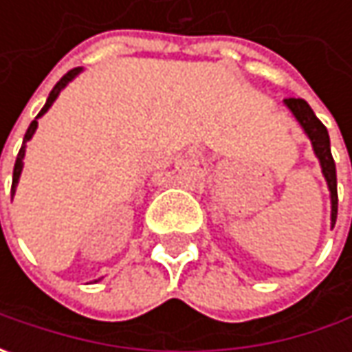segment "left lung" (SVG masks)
Wrapping results in <instances>:
<instances>
[{"label": "left lung", "mask_w": 352, "mask_h": 352, "mask_svg": "<svg viewBox=\"0 0 352 352\" xmlns=\"http://www.w3.org/2000/svg\"><path fill=\"white\" fill-rule=\"evenodd\" d=\"M284 103L290 107L292 113L304 127L309 141L314 144V151L318 155L319 162H321L323 176H325L327 186L331 190V225H335V221H337V172H335V160H333L331 144H329V133H327L325 125L316 117L314 109L307 105L305 100L288 98V100H284Z\"/></svg>", "instance_id": "8db88e82"}]
</instances>
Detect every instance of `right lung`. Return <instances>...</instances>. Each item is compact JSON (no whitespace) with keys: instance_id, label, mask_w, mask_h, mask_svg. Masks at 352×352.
Returning a JSON list of instances; mask_svg holds the SVG:
<instances>
[{"instance_id":"right-lung-1","label":"right lung","mask_w":352,"mask_h":352,"mask_svg":"<svg viewBox=\"0 0 352 352\" xmlns=\"http://www.w3.org/2000/svg\"><path fill=\"white\" fill-rule=\"evenodd\" d=\"M80 70H82V68H72L70 72H66V74L62 76L60 80L56 82V86H54V88H52V91H50V96H48V100H47V103H45V107H43V109L38 111V116L34 117V121H33V123H31V125H29V129H27V133H25V139H23V144H21L19 155H17V160H15V168H13V184H11V196L15 194V186H17V182H19L21 170H23V156H25V144H27V141H29L31 137H33L34 129H36V125H38V121H36V119L43 116V113H47L48 107H50V105H52V102H54V100L58 98L60 89L64 88V86H66V84H68V82H70V80H72L74 76L80 74Z\"/></svg>"}]
</instances>
